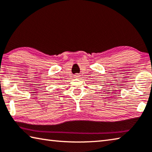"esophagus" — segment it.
<instances>
[{"label": "esophagus", "instance_id": "34e87169", "mask_svg": "<svg viewBox=\"0 0 152 152\" xmlns=\"http://www.w3.org/2000/svg\"><path fill=\"white\" fill-rule=\"evenodd\" d=\"M79 77H80V75L78 74H75V75H74V78H78Z\"/></svg>", "mask_w": 152, "mask_h": 152}]
</instances>
